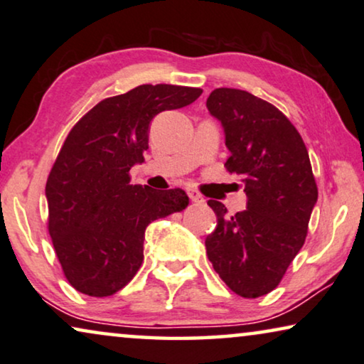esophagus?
Instances as JSON below:
<instances>
[{
  "label": "esophagus",
  "mask_w": 364,
  "mask_h": 364,
  "mask_svg": "<svg viewBox=\"0 0 364 364\" xmlns=\"http://www.w3.org/2000/svg\"><path fill=\"white\" fill-rule=\"evenodd\" d=\"M188 197H191L193 203H203L205 202V198L202 197V195H200L198 192H195V191H188Z\"/></svg>",
  "instance_id": "obj_1"
}]
</instances>
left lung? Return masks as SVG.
<instances>
[{
  "mask_svg": "<svg viewBox=\"0 0 364 364\" xmlns=\"http://www.w3.org/2000/svg\"><path fill=\"white\" fill-rule=\"evenodd\" d=\"M207 108L223 124L225 167L243 177L247 208L228 217L223 203L208 200L218 225L205 247L221 281L256 299L279 286L304 246L318 188L302 136L274 105L238 88H217Z\"/></svg>",
  "mask_w": 364,
  "mask_h": 364,
  "instance_id": "8db88e82",
  "label": "left lung"
}]
</instances>
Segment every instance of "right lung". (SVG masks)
<instances>
[{"label":"right lung","instance_id":"obj_1","mask_svg":"<svg viewBox=\"0 0 364 364\" xmlns=\"http://www.w3.org/2000/svg\"><path fill=\"white\" fill-rule=\"evenodd\" d=\"M202 88L139 85L105 98L83 114L60 147L46 183L47 230L64 276L90 297L113 296L143 264L151 221L182 212V188L131 186L144 161L149 123L164 109L195 102Z\"/></svg>","mask_w":364,"mask_h":364}]
</instances>
